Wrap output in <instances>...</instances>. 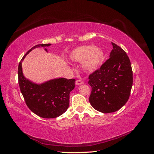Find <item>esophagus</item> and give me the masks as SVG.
Returning a JSON list of instances; mask_svg holds the SVG:
<instances>
[{
    "label": "esophagus",
    "instance_id": "obj_1",
    "mask_svg": "<svg viewBox=\"0 0 154 154\" xmlns=\"http://www.w3.org/2000/svg\"><path fill=\"white\" fill-rule=\"evenodd\" d=\"M82 84H84V81H82V80H80V79L77 80L76 82H75L76 85H82Z\"/></svg>",
    "mask_w": 154,
    "mask_h": 154
}]
</instances>
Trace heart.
I'll list each match as a JSON object with an SVG mask.
<instances>
[{
  "mask_svg": "<svg viewBox=\"0 0 154 154\" xmlns=\"http://www.w3.org/2000/svg\"><path fill=\"white\" fill-rule=\"evenodd\" d=\"M103 52L95 46H84L74 50L69 58L73 62L83 63L86 71L92 72L97 68L103 59Z\"/></svg>",
  "mask_w": 154,
  "mask_h": 154,
  "instance_id": "b5f03b06",
  "label": "heart"
}]
</instances>
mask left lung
Here are the masks:
<instances>
[{"label": "left lung", "mask_w": 154, "mask_h": 154, "mask_svg": "<svg viewBox=\"0 0 154 154\" xmlns=\"http://www.w3.org/2000/svg\"><path fill=\"white\" fill-rule=\"evenodd\" d=\"M109 58L89 75L91 87L89 101L102 113L119 110L128 101L133 84V72L126 53L112 42Z\"/></svg>", "instance_id": "obj_1"}]
</instances>
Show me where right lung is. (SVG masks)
<instances>
[{
    "label": "right lung",
    "instance_id": "1",
    "mask_svg": "<svg viewBox=\"0 0 154 154\" xmlns=\"http://www.w3.org/2000/svg\"><path fill=\"white\" fill-rule=\"evenodd\" d=\"M50 45L51 44H42L34 46L22 58L18 67L19 85L26 105L38 116L47 119L57 117L67 110L69 93L74 89L75 79L59 78L42 85L34 84L24 77L22 62L25 56L35 48Z\"/></svg>",
    "mask_w": 154,
    "mask_h": 154
}]
</instances>
